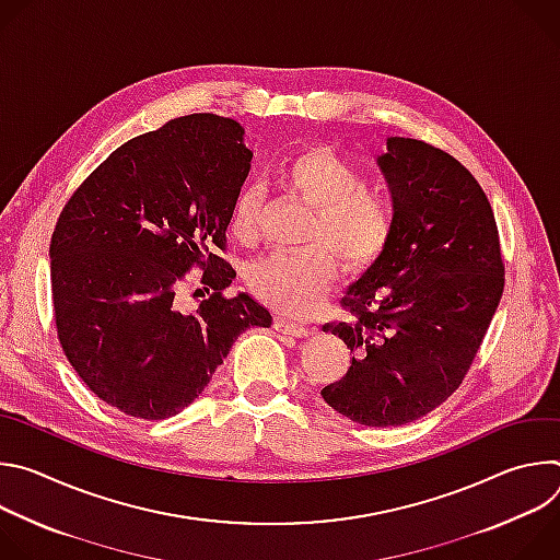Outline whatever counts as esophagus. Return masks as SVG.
<instances>
[{"mask_svg":"<svg viewBox=\"0 0 560 560\" xmlns=\"http://www.w3.org/2000/svg\"><path fill=\"white\" fill-rule=\"evenodd\" d=\"M275 328L283 335H292V337H307L310 335V328L299 324V322H290V318L285 316H277L275 318Z\"/></svg>","mask_w":560,"mask_h":560,"instance_id":"obj_1","label":"esophagus"}]
</instances>
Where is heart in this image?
Instances as JSON below:
<instances>
[{
    "mask_svg": "<svg viewBox=\"0 0 560 560\" xmlns=\"http://www.w3.org/2000/svg\"><path fill=\"white\" fill-rule=\"evenodd\" d=\"M279 182L285 192L312 208L294 253H272L248 268L253 294L283 314H307L332 288L339 264L359 275L387 253L396 212L389 197L365 188L359 166L328 148H307L283 164ZM261 195L255 186L238 190L230 210V232L250 244L259 232Z\"/></svg>",
    "mask_w": 560,
    "mask_h": 560,
    "instance_id": "obj_1",
    "label": "heart"
}]
</instances>
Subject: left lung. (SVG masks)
<instances>
[{
    "label": "left lung",
    "mask_w": 560,
    "mask_h": 560,
    "mask_svg": "<svg viewBox=\"0 0 560 560\" xmlns=\"http://www.w3.org/2000/svg\"><path fill=\"white\" fill-rule=\"evenodd\" d=\"M378 166L396 230L385 257L341 299L346 322L324 326L352 352L350 370L322 389L354 423H412L463 383L505 288L501 238L488 195L441 148L389 137Z\"/></svg>",
    "instance_id": "8db88e82"
}]
</instances>
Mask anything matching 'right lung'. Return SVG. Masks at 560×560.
Listing matches in <instances>:
<instances>
[{"label":"right lung","instance_id":"1","mask_svg":"<svg viewBox=\"0 0 560 560\" xmlns=\"http://www.w3.org/2000/svg\"><path fill=\"white\" fill-rule=\"evenodd\" d=\"M250 159L234 119L177 117L113 150L61 208L50 238L57 339L89 389L128 417L182 412L238 335L272 324L248 294H223L236 272L219 250ZM192 267L207 299L188 313L174 296Z\"/></svg>","mask_w":560,"mask_h":560}]
</instances>
